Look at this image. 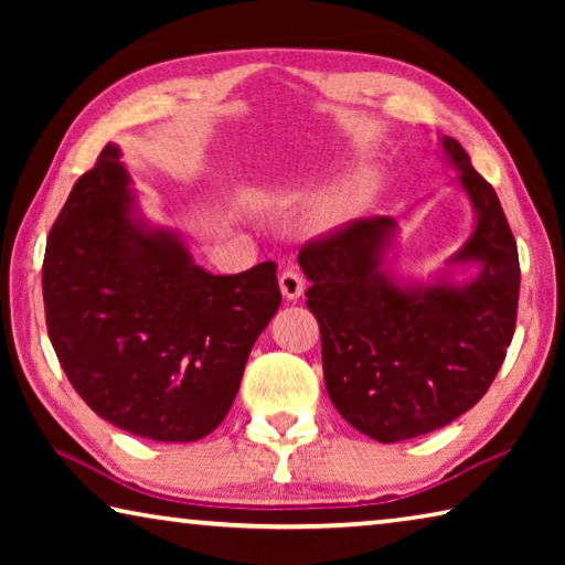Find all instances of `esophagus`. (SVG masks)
I'll return each mask as SVG.
<instances>
[{
	"label": "esophagus",
	"instance_id": "obj_1",
	"mask_svg": "<svg viewBox=\"0 0 565 565\" xmlns=\"http://www.w3.org/2000/svg\"><path fill=\"white\" fill-rule=\"evenodd\" d=\"M279 289H281V294H284V299L286 301H296V299H301L303 296V289H306V284H303V276L296 271V269H286V271H281V276H279Z\"/></svg>",
	"mask_w": 565,
	"mask_h": 565
}]
</instances>
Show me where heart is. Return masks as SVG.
I'll use <instances>...</instances> for the list:
<instances>
[{
  "label": "heart",
  "instance_id": "1",
  "mask_svg": "<svg viewBox=\"0 0 565 565\" xmlns=\"http://www.w3.org/2000/svg\"><path fill=\"white\" fill-rule=\"evenodd\" d=\"M371 194H374V174H371V171L349 174L321 199V204L317 209V222L321 226H337L341 222H347V218L359 214L361 209L369 204Z\"/></svg>",
  "mask_w": 565,
  "mask_h": 565
}]
</instances>
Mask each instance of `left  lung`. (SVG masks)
I'll use <instances>...</instances> for the list:
<instances>
[{
    "instance_id": "8db88e82",
    "label": "left lung",
    "mask_w": 565,
    "mask_h": 565,
    "mask_svg": "<svg viewBox=\"0 0 565 565\" xmlns=\"http://www.w3.org/2000/svg\"><path fill=\"white\" fill-rule=\"evenodd\" d=\"M438 145L473 206V232L431 279L398 276L391 216L361 218L299 254L331 404L381 444L431 434L476 406L515 329L519 248L499 196L456 139ZM466 270L475 274L458 282Z\"/></svg>"
}]
</instances>
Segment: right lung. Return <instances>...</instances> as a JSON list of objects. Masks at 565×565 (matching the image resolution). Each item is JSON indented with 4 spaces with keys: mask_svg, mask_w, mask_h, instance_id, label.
Returning <instances> with one entry per match:
<instances>
[{
    "mask_svg": "<svg viewBox=\"0 0 565 565\" xmlns=\"http://www.w3.org/2000/svg\"><path fill=\"white\" fill-rule=\"evenodd\" d=\"M119 145L76 181L46 238V331L94 414L151 441L212 434L279 311L276 264L216 276L141 212Z\"/></svg>",
    "mask_w": 565,
    "mask_h": 565,
    "instance_id": "right-lung-1",
    "label": "right lung"
}]
</instances>
